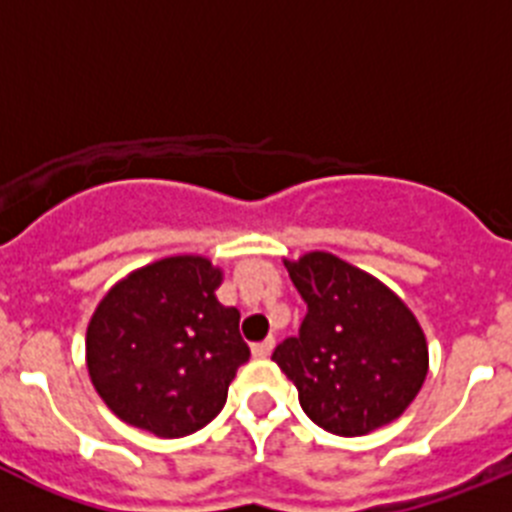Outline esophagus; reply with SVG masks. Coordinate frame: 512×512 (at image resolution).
Masks as SVG:
<instances>
[{
  "label": "esophagus",
  "instance_id": "obj_1",
  "mask_svg": "<svg viewBox=\"0 0 512 512\" xmlns=\"http://www.w3.org/2000/svg\"><path fill=\"white\" fill-rule=\"evenodd\" d=\"M274 346H277V341H274V338H266V341H261V343H253L251 354L256 356V359H266V356H271Z\"/></svg>",
  "mask_w": 512,
  "mask_h": 512
}]
</instances>
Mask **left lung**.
<instances>
[{
    "mask_svg": "<svg viewBox=\"0 0 512 512\" xmlns=\"http://www.w3.org/2000/svg\"><path fill=\"white\" fill-rule=\"evenodd\" d=\"M284 266L307 315L271 359L297 387L307 418L346 438L400 418L428 377V341L413 310L369 271L328 251Z\"/></svg>",
    "mask_w": 512,
    "mask_h": 512,
    "instance_id": "left-lung-1",
    "label": "left lung"
}]
</instances>
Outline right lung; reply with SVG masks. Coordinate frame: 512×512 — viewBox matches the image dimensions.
I'll use <instances>...</instances> for the list:
<instances>
[{
    "instance_id": "add662e5",
    "label": "right lung",
    "mask_w": 512,
    "mask_h": 512,
    "mask_svg": "<svg viewBox=\"0 0 512 512\" xmlns=\"http://www.w3.org/2000/svg\"><path fill=\"white\" fill-rule=\"evenodd\" d=\"M220 284V266L184 253L130 271L99 300L87 325V369L122 423L182 438L223 410L251 351L241 312L217 300Z\"/></svg>"
}]
</instances>
